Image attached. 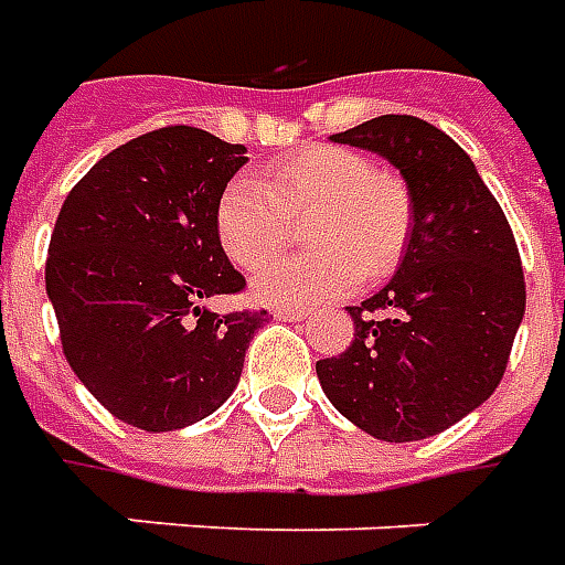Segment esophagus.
I'll list each match as a JSON object with an SVG mask.
<instances>
[{
    "label": "esophagus",
    "mask_w": 565,
    "mask_h": 565,
    "mask_svg": "<svg viewBox=\"0 0 565 565\" xmlns=\"http://www.w3.org/2000/svg\"><path fill=\"white\" fill-rule=\"evenodd\" d=\"M274 316L276 319H282V322H301V319L310 316V310H307V307H276Z\"/></svg>",
    "instance_id": "obj_1"
}]
</instances>
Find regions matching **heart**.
<instances>
[{"mask_svg":"<svg viewBox=\"0 0 565 565\" xmlns=\"http://www.w3.org/2000/svg\"><path fill=\"white\" fill-rule=\"evenodd\" d=\"M307 211L305 238L315 249L267 265L252 279L255 298L301 307L380 279L402 258L414 206L402 179L374 170L350 148L310 146L274 161L262 179L239 175L218 198L215 231L231 262L266 264L290 238V218Z\"/></svg>","mask_w":565,"mask_h":565,"instance_id":"b5f03b06","label":"heart"}]
</instances>
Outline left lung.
<instances>
[{
  "instance_id": "1",
  "label": "left lung",
  "mask_w": 565,
  "mask_h": 565,
  "mask_svg": "<svg viewBox=\"0 0 565 565\" xmlns=\"http://www.w3.org/2000/svg\"><path fill=\"white\" fill-rule=\"evenodd\" d=\"M331 142L390 161L414 222L395 276L350 307L353 343L316 374L377 441H423L481 407L505 374L526 310L518 243L475 161L429 121L380 115Z\"/></svg>"
}]
</instances>
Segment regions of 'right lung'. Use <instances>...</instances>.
Masks as SVG:
<instances>
[{"label":"right lung","mask_w":565,"mask_h":565,"mask_svg":"<svg viewBox=\"0 0 565 565\" xmlns=\"http://www.w3.org/2000/svg\"><path fill=\"white\" fill-rule=\"evenodd\" d=\"M246 158L198 127H161L97 161L63 200L45 289L66 362L109 414L185 429L231 398L267 310L212 313L246 279L215 206Z\"/></svg>","instance_id":"1"}]
</instances>
